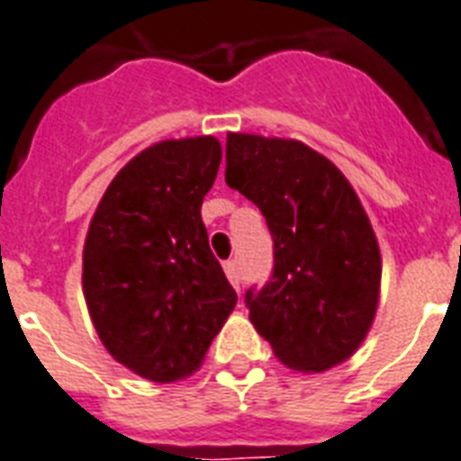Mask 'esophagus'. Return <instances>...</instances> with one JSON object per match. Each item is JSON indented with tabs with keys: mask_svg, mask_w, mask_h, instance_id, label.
Masks as SVG:
<instances>
[{
	"mask_svg": "<svg viewBox=\"0 0 461 461\" xmlns=\"http://www.w3.org/2000/svg\"><path fill=\"white\" fill-rule=\"evenodd\" d=\"M224 273H227L230 282H231V285H234V289H237V292H239V285H241V280H239L237 263H234V260H227V263H224Z\"/></svg>",
	"mask_w": 461,
	"mask_h": 461,
	"instance_id": "34e87169",
	"label": "esophagus"
}]
</instances>
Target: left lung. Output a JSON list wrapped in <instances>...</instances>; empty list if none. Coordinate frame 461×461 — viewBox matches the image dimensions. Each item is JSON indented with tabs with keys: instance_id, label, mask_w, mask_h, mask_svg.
Segmentation results:
<instances>
[{
	"instance_id": "1",
	"label": "left lung",
	"mask_w": 461,
	"mask_h": 461,
	"mask_svg": "<svg viewBox=\"0 0 461 461\" xmlns=\"http://www.w3.org/2000/svg\"><path fill=\"white\" fill-rule=\"evenodd\" d=\"M224 179L258 205L273 280L249 289V318L292 371L322 373L361 347L380 299L375 231L339 169L306 143L227 133Z\"/></svg>"
}]
</instances>
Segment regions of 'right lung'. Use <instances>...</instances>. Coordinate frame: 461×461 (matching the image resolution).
I'll return each mask as SVG.
<instances>
[{
    "label": "right lung",
    "instance_id": "add662e5",
    "mask_svg": "<svg viewBox=\"0 0 461 461\" xmlns=\"http://www.w3.org/2000/svg\"><path fill=\"white\" fill-rule=\"evenodd\" d=\"M220 159L215 136L153 143L119 169L90 220V321L112 358L150 383L198 371L237 306L201 220Z\"/></svg>",
    "mask_w": 461,
    "mask_h": 461
}]
</instances>
